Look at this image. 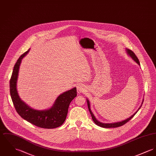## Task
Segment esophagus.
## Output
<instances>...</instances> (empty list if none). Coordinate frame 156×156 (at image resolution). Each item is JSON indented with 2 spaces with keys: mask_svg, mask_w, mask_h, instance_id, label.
Instances as JSON below:
<instances>
[{
  "mask_svg": "<svg viewBox=\"0 0 156 156\" xmlns=\"http://www.w3.org/2000/svg\"><path fill=\"white\" fill-rule=\"evenodd\" d=\"M85 89H84V87H83V86H82V84H78L77 86V92L78 94H81V93H83L84 92Z\"/></svg>",
  "mask_w": 156,
  "mask_h": 156,
  "instance_id": "34e87169",
  "label": "esophagus"
}]
</instances>
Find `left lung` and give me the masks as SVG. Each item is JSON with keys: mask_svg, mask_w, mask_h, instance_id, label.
Instances as JSON below:
<instances>
[{"mask_svg": "<svg viewBox=\"0 0 156 156\" xmlns=\"http://www.w3.org/2000/svg\"><path fill=\"white\" fill-rule=\"evenodd\" d=\"M126 51H127L128 54L131 57V58L135 61V62H136L138 64L140 65L139 60L138 59V58H137V57L136 56V55L134 54V52H133L132 50H129V49H126ZM87 106H88V108H89V112H90V115H91V116H92V119H93L94 122L96 124L98 125V126H100L103 127V128H116V127H119V126H122V125H124L125 124L126 122H128L129 120H131V119L134 116V115L136 114V113L138 111V110L140 109V108H141V106H142V105H141V106L140 107V108L138 109V111L135 112L134 114L131 117H129V118L125 119V120L123 121L119 122H116V123H112V124H104V123L100 122L99 121H97V119L95 118V117L94 116V114H92V111H91V110H90V103H89V102L88 100H87Z\"/></svg>", "mask_w": 156, "mask_h": 156, "instance_id": "1", "label": "left lung"}]
</instances>
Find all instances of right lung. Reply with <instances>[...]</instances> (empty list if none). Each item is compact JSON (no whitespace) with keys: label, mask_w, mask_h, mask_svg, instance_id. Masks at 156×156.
Returning <instances> with one entry per match:
<instances>
[{"label":"right lung","mask_w":156,"mask_h":156,"mask_svg":"<svg viewBox=\"0 0 156 156\" xmlns=\"http://www.w3.org/2000/svg\"><path fill=\"white\" fill-rule=\"evenodd\" d=\"M29 51L30 49L22 54L14 66L10 80L12 101L17 113L32 124L47 129L57 128L61 126L66 119L70 104L77 96L76 88L61 94L57 98L52 108L48 110H34L22 102L17 92L16 82L22 59Z\"/></svg>","instance_id":"1"}]
</instances>
